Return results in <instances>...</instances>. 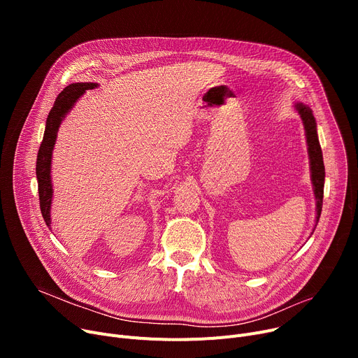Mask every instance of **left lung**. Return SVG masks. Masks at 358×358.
Here are the masks:
<instances>
[{"label": "left lung", "instance_id": "left-lung-1", "mask_svg": "<svg viewBox=\"0 0 358 358\" xmlns=\"http://www.w3.org/2000/svg\"><path fill=\"white\" fill-rule=\"evenodd\" d=\"M294 108L299 113V116H300V119H302L303 126H305L309 165H310V180H312V185H313V194L316 199V219H315V228H316L319 217H321V212H322L324 182H325V166H324V158H322V149H321V145H319L316 120L313 117V113H312L310 107L303 103H294Z\"/></svg>", "mask_w": 358, "mask_h": 358}]
</instances>
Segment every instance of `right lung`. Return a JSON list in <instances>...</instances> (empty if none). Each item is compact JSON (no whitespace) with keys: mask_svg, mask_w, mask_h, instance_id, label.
<instances>
[{"mask_svg":"<svg viewBox=\"0 0 358 358\" xmlns=\"http://www.w3.org/2000/svg\"><path fill=\"white\" fill-rule=\"evenodd\" d=\"M97 83H75L69 84L64 88L59 96L56 97L55 104L52 110L49 111V116L46 119V127L43 141L41 143L39 154H37L36 161V177L37 184H39V200H41V210L42 216L46 222V224L50 229L52 219H50V206H52V197H53V187H52V152L56 143V138H58V130L62 123V120L66 117L68 113L72 110L87 90L97 88Z\"/></svg>","mask_w":358,"mask_h":358,"instance_id":"right-lung-1","label":"right lung"}]
</instances>
